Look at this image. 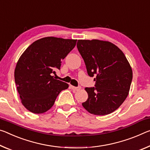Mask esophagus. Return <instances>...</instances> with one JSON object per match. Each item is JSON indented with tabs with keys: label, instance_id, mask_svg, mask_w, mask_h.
Here are the masks:
<instances>
[{
	"label": "esophagus",
	"instance_id": "1",
	"mask_svg": "<svg viewBox=\"0 0 150 150\" xmlns=\"http://www.w3.org/2000/svg\"><path fill=\"white\" fill-rule=\"evenodd\" d=\"M71 88L73 90H74V91H78V90H80L81 88V87H74L73 86V85H71Z\"/></svg>",
	"mask_w": 150,
	"mask_h": 150
}]
</instances>
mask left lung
Listing matches in <instances>:
<instances>
[{"mask_svg":"<svg viewBox=\"0 0 150 150\" xmlns=\"http://www.w3.org/2000/svg\"><path fill=\"white\" fill-rule=\"evenodd\" d=\"M78 51L95 87H86V101L82 105L90 113L105 115L119 108L129 94L133 73L125 54L109 41L78 40Z\"/></svg>","mask_w":150,"mask_h":150,"instance_id":"left-lung-1","label":"left lung"}]
</instances>
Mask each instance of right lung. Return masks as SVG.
I'll use <instances>...</instances> for the list:
<instances>
[{"mask_svg":"<svg viewBox=\"0 0 150 150\" xmlns=\"http://www.w3.org/2000/svg\"><path fill=\"white\" fill-rule=\"evenodd\" d=\"M75 39L48 37L30 45L20 57L15 70V81L21 103L33 113L46 112L54 105L60 92L69 85L55 79L61 61L74 48Z\"/></svg>","mask_w":150,"mask_h":150,"instance_id":"add662e5","label":"right lung"}]
</instances>
